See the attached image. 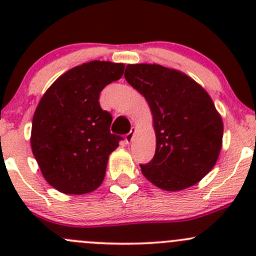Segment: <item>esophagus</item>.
I'll use <instances>...</instances> for the list:
<instances>
[{"label":"esophagus","instance_id":"obj_1","mask_svg":"<svg viewBox=\"0 0 256 256\" xmlns=\"http://www.w3.org/2000/svg\"><path fill=\"white\" fill-rule=\"evenodd\" d=\"M135 132H136V128H131V131L128 134H126V136H125V141L128 144H130L131 141H132V138H134V135H135Z\"/></svg>","mask_w":256,"mask_h":256}]
</instances>
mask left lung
Masks as SVG:
<instances>
[{
  "instance_id": "left-lung-1",
  "label": "left lung",
  "mask_w": 256,
  "mask_h": 256,
  "mask_svg": "<svg viewBox=\"0 0 256 256\" xmlns=\"http://www.w3.org/2000/svg\"><path fill=\"white\" fill-rule=\"evenodd\" d=\"M125 79L150 105L156 152L141 172L164 190L196 184L218 160L223 121L208 92L186 74L158 64H128Z\"/></svg>"
}]
</instances>
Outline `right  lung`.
<instances>
[{
	"label": "right lung",
	"instance_id": "1",
	"mask_svg": "<svg viewBox=\"0 0 256 256\" xmlns=\"http://www.w3.org/2000/svg\"><path fill=\"white\" fill-rule=\"evenodd\" d=\"M122 63L92 60L59 76L32 121L30 146L46 180L66 194H84L102 183L109 154L121 136L99 104L102 90L122 76Z\"/></svg>",
	"mask_w": 256,
	"mask_h": 256
}]
</instances>
